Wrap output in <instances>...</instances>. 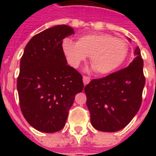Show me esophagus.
<instances>
[{
    "label": "esophagus",
    "instance_id": "esophagus-1",
    "mask_svg": "<svg viewBox=\"0 0 156 156\" xmlns=\"http://www.w3.org/2000/svg\"><path fill=\"white\" fill-rule=\"evenodd\" d=\"M83 83H84V85H87V84H88V83H90V79L88 76L84 75L83 77Z\"/></svg>",
    "mask_w": 156,
    "mask_h": 156
}]
</instances>
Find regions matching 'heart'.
Instances as JSON below:
<instances>
[{
  "label": "heart",
  "mask_w": 156,
  "mask_h": 156,
  "mask_svg": "<svg viewBox=\"0 0 156 156\" xmlns=\"http://www.w3.org/2000/svg\"><path fill=\"white\" fill-rule=\"evenodd\" d=\"M62 47L70 66L78 67L87 56H90V64L100 74L116 70L125 61L129 52L126 40L105 33L83 35L77 43L65 40Z\"/></svg>",
  "instance_id": "heart-1"
}]
</instances>
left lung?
<instances>
[{
	"label": "left lung",
	"instance_id": "obj_1",
	"mask_svg": "<svg viewBox=\"0 0 156 156\" xmlns=\"http://www.w3.org/2000/svg\"><path fill=\"white\" fill-rule=\"evenodd\" d=\"M129 66L104 78L92 79L84 88L90 122L104 132L125 128L140 108L145 85L139 48Z\"/></svg>",
	"mask_w": 156,
	"mask_h": 156
}]
</instances>
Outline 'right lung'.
Segmentation results:
<instances>
[{
  "label": "right lung",
  "mask_w": 156,
  "mask_h": 156,
  "mask_svg": "<svg viewBox=\"0 0 156 156\" xmlns=\"http://www.w3.org/2000/svg\"><path fill=\"white\" fill-rule=\"evenodd\" d=\"M74 35L67 25L48 28L26 46L17 80L19 105L33 128L55 133L66 125L74 97L83 90V76L67 65L62 43Z\"/></svg>",
  "instance_id": "1"
}]
</instances>
